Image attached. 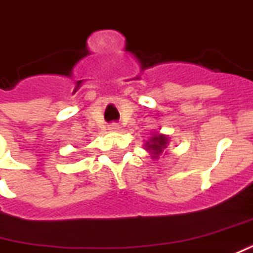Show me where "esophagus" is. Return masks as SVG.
I'll return each mask as SVG.
<instances>
[{
  "mask_svg": "<svg viewBox=\"0 0 253 253\" xmlns=\"http://www.w3.org/2000/svg\"><path fill=\"white\" fill-rule=\"evenodd\" d=\"M119 128H121V127H119V125H118V123H109L108 125V130H111V131H118V130H119Z\"/></svg>",
  "mask_w": 253,
  "mask_h": 253,
  "instance_id": "34e87169",
  "label": "esophagus"
}]
</instances>
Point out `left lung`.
<instances>
[{"label":"left lung","mask_w":253,"mask_h":253,"mask_svg":"<svg viewBox=\"0 0 253 253\" xmlns=\"http://www.w3.org/2000/svg\"><path fill=\"white\" fill-rule=\"evenodd\" d=\"M166 144H167V138L164 135H157V137H153L151 141V144H148V148L151 149V152L153 155H159L163 152V148H166Z\"/></svg>","instance_id":"left-lung-1"}]
</instances>
